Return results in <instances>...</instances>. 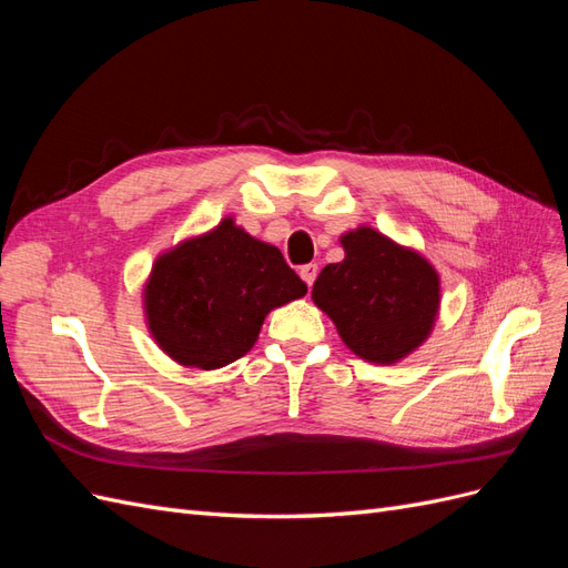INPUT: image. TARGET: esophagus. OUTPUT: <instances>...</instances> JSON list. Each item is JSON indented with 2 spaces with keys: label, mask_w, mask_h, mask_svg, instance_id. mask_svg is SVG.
I'll use <instances>...</instances> for the list:
<instances>
[{
  "label": "esophagus",
  "mask_w": 568,
  "mask_h": 568,
  "mask_svg": "<svg viewBox=\"0 0 568 568\" xmlns=\"http://www.w3.org/2000/svg\"><path fill=\"white\" fill-rule=\"evenodd\" d=\"M298 274H301V280L307 284V286H313V282H315V277H317V265H303L301 270H298Z\"/></svg>",
  "instance_id": "34e87169"
}]
</instances>
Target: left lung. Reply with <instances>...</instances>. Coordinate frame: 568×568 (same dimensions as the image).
I'll return each instance as SVG.
<instances>
[{
	"label": "left lung",
	"instance_id": "8db88e82",
	"mask_svg": "<svg viewBox=\"0 0 568 568\" xmlns=\"http://www.w3.org/2000/svg\"><path fill=\"white\" fill-rule=\"evenodd\" d=\"M346 257L326 265L313 301L351 353L395 365L432 336L440 311V277L426 257L379 230L359 225L341 234Z\"/></svg>",
	"mask_w": 568,
	"mask_h": 568
}]
</instances>
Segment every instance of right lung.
<instances>
[{"instance_id": "right-lung-1", "label": "right lung", "mask_w": 568, "mask_h": 568, "mask_svg": "<svg viewBox=\"0 0 568 568\" xmlns=\"http://www.w3.org/2000/svg\"><path fill=\"white\" fill-rule=\"evenodd\" d=\"M305 294L282 251L227 215L153 261L142 305L151 338L170 359L211 372L246 355L274 307Z\"/></svg>"}]
</instances>
